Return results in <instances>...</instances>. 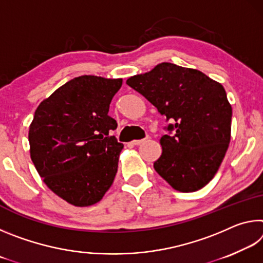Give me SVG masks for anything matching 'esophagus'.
Masks as SVG:
<instances>
[{
	"label": "esophagus",
	"instance_id": "34e87169",
	"mask_svg": "<svg viewBox=\"0 0 263 263\" xmlns=\"http://www.w3.org/2000/svg\"><path fill=\"white\" fill-rule=\"evenodd\" d=\"M146 139H140V140H133V141H131V144L132 145H140V144H142V142H144Z\"/></svg>",
	"mask_w": 263,
	"mask_h": 263
}]
</instances>
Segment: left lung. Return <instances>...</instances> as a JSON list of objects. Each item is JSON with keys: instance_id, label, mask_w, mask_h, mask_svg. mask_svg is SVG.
I'll return each instance as SVG.
<instances>
[{"instance_id": "obj_1", "label": "left lung", "mask_w": 263, "mask_h": 263, "mask_svg": "<svg viewBox=\"0 0 263 263\" xmlns=\"http://www.w3.org/2000/svg\"><path fill=\"white\" fill-rule=\"evenodd\" d=\"M126 83L173 123L160 139L155 171L181 193L202 189L216 175L231 140L232 106L224 87L201 70L171 62Z\"/></svg>"}]
</instances>
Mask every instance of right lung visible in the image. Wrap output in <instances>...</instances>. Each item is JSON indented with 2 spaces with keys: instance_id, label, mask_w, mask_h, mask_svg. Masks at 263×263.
Masks as SVG:
<instances>
[{
  "instance_id": "obj_1",
  "label": "right lung",
  "mask_w": 263,
  "mask_h": 263,
  "mask_svg": "<svg viewBox=\"0 0 263 263\" xmlns=\"http://www.w3.org/2000/svg\"><path fill=\"white\" fill-rule=\"evenodd\" d=\"M123 79L74 78L44 100L29 128L30 157L53 193L74 206L100 202L115 180L123 144L108 115Z\"/></svg>"
}]
</instances>
